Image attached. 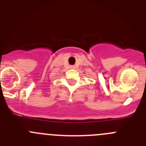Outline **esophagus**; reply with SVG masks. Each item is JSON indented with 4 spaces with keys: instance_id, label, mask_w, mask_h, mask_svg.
I'll use <instances>...</instances> for the list:
<instances>
[{
    "instance_id": "34e87169",
    "label": "esophagus",
    "mask_w": 146,
    "mask_h": 146,
    "mask_svg": "<svg viewBox=\"0 0 146 146\" xmlns=\"http://www.w3.org/2000/svg\"><path fill=\"white\" fill-rule=\"evenodd\" d=\"M71 68H72V69H74V66H71Z\"/></svg>"
}]
</instances>
